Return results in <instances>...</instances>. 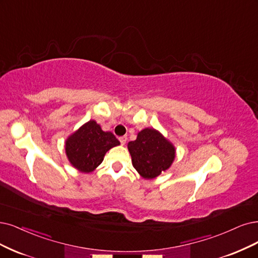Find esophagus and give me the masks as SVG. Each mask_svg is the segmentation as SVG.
Wrapping results in <instances>:
<instances>
[{"mask_svg":"<svg viewBox=\"0 0 258 258\" xmlns=\"http://www.w3.org/2000/svg\"><path fill=\"white\" fill-rule=\"evenodd\" d=\"M119 140H120V142H121V145H125V144H126V140H127V137H126V136H121V137L119 138Z\"/></svg>","mask_w":258,"mask_h":258,"instance_id":"esophagus-1","label":"esophagus"}]
</instances>
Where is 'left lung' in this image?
<instances>
[{
    "mask_svg": "<svg viewBox=\"0 0 258 258\" xmlns=\"http://www.w3.org/2000/svg\"><path fill=\"white\" fill-rule=\"evenodd\" d=\"M132 163L145 178H154L166 171L175 157L174 147L153 128L138 133L137 139L127 145Z\"/></svg>",
    "mask_w": 258,
    "mask_h": 258,
    "instance_id": "1",
    "label": "left lung"
}]
</instances>
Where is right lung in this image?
<instances>
[{
    "label": "right lung",
    "mask_w": 258,
    "mask_h": 258,
    "mask_svg": "<svg viewBox=\"0 0 258 258\" xmlns=\"http://www.w3.org/2000/svg\"><path fill=\"white\" fill-rule=\"evenodd\" d=\"M119 145L112 133L103 132L97 122L90 120L67 139L66 153L74 168L89 173L102 163L108 150Z\"/></svg>",
    "instance_id": "obj_1"
}]
</instances>
